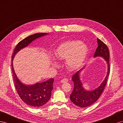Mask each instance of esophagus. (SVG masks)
<instances>
[{"label":"esophagus","instance_id":"esophagus-1","mask_svg":"<svg viewBox=\"0 0 123 123\" xmlns=\"http://www.w3.org/2000/svg\"><path fill=\"white\" fill-rule=\"evenodd\" d=\"M68 81V80L67 79V78H63L61 80V83H67Z\"/></svg>","mask_w":123,"mask_h":123}]
</instances>
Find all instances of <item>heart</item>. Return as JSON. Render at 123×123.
<instances>
[{"label":"heart","mask_w":123,"mask_h":123,"mask_svg":"<svg viewBox=\"0 0 123 123\" xmlns=\"http://www.w3.org/2000/svg\"><path fill=\"white\" fill-rule=\"evenodd\" d=\"M88 48L85 43L79 40L66 41L58 46L55 51V56L59 60L66 59L68 67L75 70L82 64L85 60ZM55 64V62H53Z\"/></svg>","instance_id":"heart-1"}]
</instances>
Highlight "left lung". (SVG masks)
<instances>
[{
    "label": "left lung",
    "instance_id": "left-lung-1",
    "mask_svg": "<svg viewBox=\"0 0 123 123\" xmlns=\"http://www.w3.org/2000/svg\"><path fill=\"white\" fill-rule=\"evenodd\" d=\"M98 47L94 53L93 57H102L107 64L106 75L100 85L93 90H87L83 86V84L80 80L81 72L85 68L84 67L77 71L72 78L74 82V89L70 95V100L74 105L81 107L86 108L92 105L99 99L106 85V81L110 74L109 64V51L105 43H104L99 38L97 39Z\"/></svg>",
    "mask_w": 123,
    "mask_h": 123
}]
</instances>
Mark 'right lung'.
<instances>
[{"label":"right lung","instance_id":"right-lung-1","mask_svg":"<svg viewBox=\"0 0 123 123\" xmlns=\"http://www.w3.org/2000/svg\"><path fill=\"white\" fill-rule=\"evenodd\" d=\"M48 33H36L27 37L18 43L15 47L12 56V71L14 79L15 89L23 101L33 108H37L43 105L50 100L53 89V78L43 81L42 83H36L34 84H25L18 79L14 71L13 65V60L17 53L21 49L27 47L31 42L45 36Z\"/></svg>","mask_w":123,"mask_h":123}]
</instances>
